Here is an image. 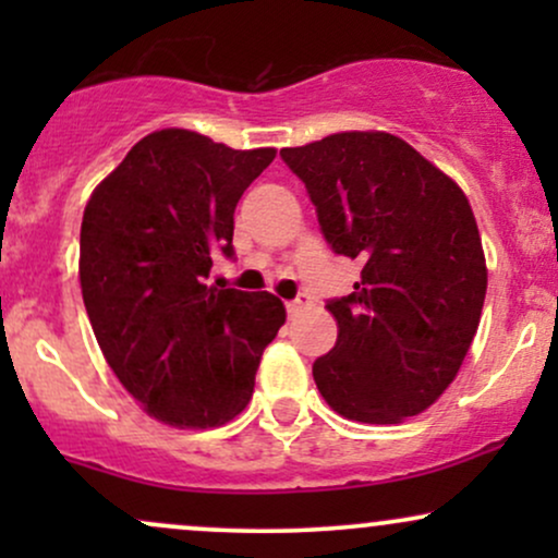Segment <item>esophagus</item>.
Returning <instances> with one entry per match:
<instances>
[{
	"mask_svg": "<svg viewBox=\"0 0 558 558\" xmlns=\"http://www.w3.org/2000/svg\"><path fill=\"white\" fill-rule=\"evenodd\" d=\"M310 304H312L310 293H304V291H301L296 299L286 301V310H288V315H296V312H299V310H304V306H310Z\"/></svg>",
	"mask_w": 558,
	"mask_h": 558,
	"instance_id": "obj_1",
	"label": "esophagus"
}]
</instances>
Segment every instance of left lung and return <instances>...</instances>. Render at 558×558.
<instances>
[{
    "label": "left lung",
    "instance_id": "left-lung-1",
    "mask_svg": "<svg viewBox=\"0 0 558 558\" xmlns=\"http://www.w3.org/2000/svg\"><path fill=\"white\" fill-rule=\"evenodd\" d=\"M280 157L332 252L362 262L354 291L328 301L338 341L312 364L319 393L369 425L425 412L462 367L488 288L470 202L390 133H332Z\"/></svg>",
    "mask_w": 558,
    "mask_h": 558
}]
</instances>
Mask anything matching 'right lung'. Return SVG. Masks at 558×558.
Here are the masks:
<instances>
[{"label":"right lung","instance_id":"add662e5","mask_svg":"<svg viewBox=\"0 0 558 558\" xmlns=\"http://www.w3.org/2000/svg\"><path fill=\"white\" fill-rule=\"evenodd\" d=\"M275 149L239 151L194 131L141 138L88 198L81 291L101 354L146 414L217 427L254 393L286 323L272 293L209 286L233 252V213Z\"/></svg>","mask_w":558,"mask_h":558}]
</instances>
